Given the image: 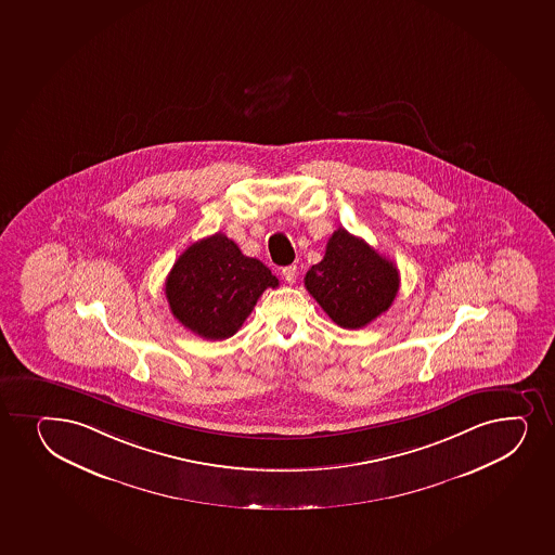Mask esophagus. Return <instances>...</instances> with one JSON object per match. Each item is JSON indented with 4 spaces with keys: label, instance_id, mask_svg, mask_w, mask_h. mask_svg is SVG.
Returning a JSON list of instances; mask_svg holds the SVG:
<instances>
[{
    "label": "esophagus",
    "instance_id": "obj_1",
    "mask_svg": "<svg viewBox=\"0 0 555 555\" xmlns=\"http://www.w3.org/2000/svg\"><path fill=\"white\" fill-rule=\"evenodd\" d=\"M282 274H284V279H286L287 284H293V282L297 281V266L293 263V266H286V268L282 269Z\"/></svg>",
    "mask_w": 555,
    "mask_h": 555
}]
</instances>
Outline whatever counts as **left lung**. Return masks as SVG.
I'll return each mask as SVG.
<instances>
[{"instance_id": "8db88e82", "label": "left lung", "mask_w": 555, "mask_h": 555, "mask_svg": "<svg viewBox=\"0 0 555 555\" xmlns=\"http://www.w3.org/2000/svg\"><path fill=\"white\" fill-rule=\"evenodd\" d=\"M399 269L345 229L326 243L321 262L306 273L305 286L341 328H363L389 310L399 292Z\"/></svg>"}]
</instances>
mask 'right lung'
I'll return each instance as SVG.
<instances>
[{"label":"right lung","mask_w":555,"mask_h":555,"mask_svg":"<svg viewBox=\"0 0 555 555\" xmlns=\"http://www.w3.org/2000/svg\"><path fill=\"white\" fill-rule=\"evenodd\" d=\"M279 286L260 260L218 232L190 245L166 279L175 319L205 339L234 336L268 287Z\"/></svg>","instance_id":"add662e5"}]
</instances>
